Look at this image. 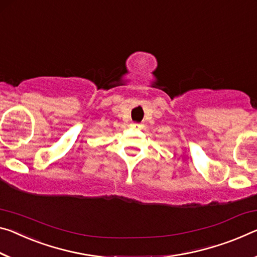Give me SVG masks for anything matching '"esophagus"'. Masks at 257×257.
Returning a JSON list of instances; mask_svg holds the SVG:
<instances>
[{"mask_svg": "<svg viewBox=\"0 0 257 257\" xmlns=\"http://www.w3.org/2000/svg\"><path fill=\"white\" fill-rule=\"evenodd\" d=\"M130 127H132V128H142V127H143V124H142V123H137V122H133V123L132 124H130Z\"/></svg>", "mask_w": 257, "mask_h": 257, "instance_id": "obj_1", "label": "esophagus"}]
</instances>
